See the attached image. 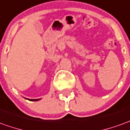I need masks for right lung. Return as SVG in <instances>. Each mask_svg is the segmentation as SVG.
Masks as SVG:
<instances>
[{
	"mask_svg": "<svg viewBox=\"0 0 130 130\" xmlns=\"http://www.w3.org/2000/svg\"><path fill=\"white\" fill-rule=\"evenodd\" d=\"M29 100V101H39V99H28Z\"/></svg>",
	"mask_w": 130,
	"mask_h": 130,
	"instance_id": "add662e5",
	"label": "right lung"
}]
</instances>
